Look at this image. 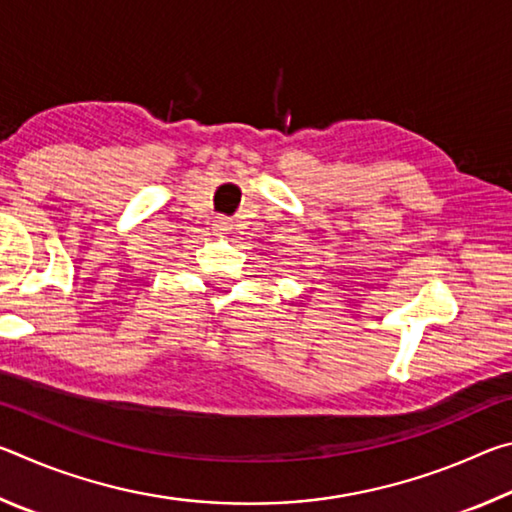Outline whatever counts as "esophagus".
Segmentation results:
<instances>
[{
	"label": "esophagus",
	"mask_w": 512,
	"mask_h": 512,
	"mask_svg": "<svg viewBox=\"0 0 512 512\" xmlns=\"http://www.w3.org/2000/svg\"><path fill=\"white\" fill-rule=\"evenodd\" d=\"M230 230H232V223L228 221V219H223V216H219V219L214 221V232L219 237H225V235H230Z\"/></svg>",
	"instance_id": "esophagus-1"
}]
</instances>
